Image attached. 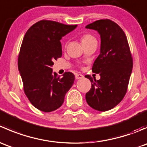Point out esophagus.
I'll list each match as a JSON object with an SVG mask.
<instances>
[{"mask_svg":"<svg viewBox=\"0 0 147 147\" xmlns=\"http://www.w3.org/2000/svg\"><path fill=\"white\" fill-rule=\"evenodd\" d=\"M75 78H76L77 80L83 79V78H84V75H81V74H75Z\"/></svg>","mask_w":147,"mask_h":147,"instance_id":"1","label":"esophagus"}]
</instances>
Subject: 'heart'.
Masks as SVG:
<instances>
[{
  "label": "heart",
  "instance_id": "obj_1",
  "mask_svg": "<svg viewBox=\"0 0 147 147\" xmlns=\"http://www.w3.org/2000/svg\"><path fill=\"white\" fill-rule=\"evenodd\" d=\"M92 40H96L95 38H94L93 35H92L91 34H84L82 37H81V42H82V45L83 44L87 43V42H90Z\"/></svg>",
  "mask_w": 147,
  "mask_h": 147
}]
</instances>
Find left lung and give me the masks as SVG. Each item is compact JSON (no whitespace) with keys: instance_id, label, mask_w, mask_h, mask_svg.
Instances as JSON below:
<instances>
[{"instance_id":"obj_1","label":"left lung","mask_w":147,"mask_h":147,"mask_svg":"<svg viewBox=\"0 0 147 147\" xmlns=\"http://www.w3.org/2000/svg\"><path fill=\"white\" fill-rule=\"evenodd\" d=\"M86 28L98 31L101 48L92 68L93 72L100 74V79L96 80L85 75L92 83L85 99L92 108L105 112L117 106L127 93L132 71V56L125 33L112 20H96Z\"/></svg>"}]
</instances>
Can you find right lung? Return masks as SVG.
<instances>
[{
	"label": "right lung",
	"mask_w": 147,
	"mask_h": 147,
	"mask_svg": "<svg viewBox=\"0 0 147 147\" xmlns=\"http://www.w3.org/2000/svg\"><path fill=\"white\" fill-rule=\"evenodd\" d=\"M69 26L42 20L26 32L18 55V69L23 90L35 107L45 112L58 109L75 81V75L65 72L62 78L53 73L54 60L62 57L60 40L73 30Z\"/></svg>",
	"instance_id": "obj_1"
}]
</instances>
